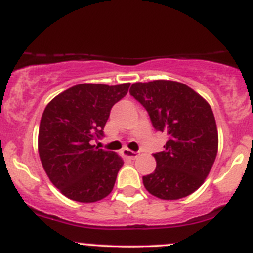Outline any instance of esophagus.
Listing matches in <instances>:
<instances>
[{
	"mask_svg": "<svg viewBox=\"0 0 253 253\" xmlns=\"http://www.w3.org/2000/svg\"><path fill=\"white\" fill-rule=\"evenodd\" d=\"M122 154L125 155L126 158H128V159H136L137 157H138V153L137 152H133V150L131 149H127V148H125L124 150H122Z\"/></svg>",
	"mask_w": 253,
	"mask_h": 253,
	"instance_id": "esophagus-1",
	"label": "esophagus"
}]
</instances>
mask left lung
I'll list each match as a JSON object with an SVG mask.
<instances>
[{
  "label": "left lung",
  "instance_id": "8db88e82",
  "mask_svg": "<svg viewBox=\"0 0 253 253\" xmlns=\"http://www.w3.org/2000/svg\"><path fill=\"white\" fill-rule=\"evenodd\" d=\"M129 93L149 114L157 131L169 141L154 155L157 168L143 176L150 195L180 200L202 186L218 153V128L211 105L197 91L176 81L137 82Z\"/></svg>",
  "mask_w": 253,
  "mask_h": 253
}]
</instances>
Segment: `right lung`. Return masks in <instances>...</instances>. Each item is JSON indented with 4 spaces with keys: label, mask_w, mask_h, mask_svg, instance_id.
I'll list each match as a JSON object with an SVG mask.
<instances>
[{
    "label": "right lung",
    "mask_w": 253,
    "mask_h": 253,
    "mask_svg": "<svg viewBox=\"0 0 253 253\" xmlns=\"http://www.w3.org/2000/svg\"><path fill=\"white\" fill-rule=\"evenodd\" d=\"M128 88L129 83L77 84L56 95L42 112L40 160L52 185L70 200L93 203L111 193L124 160L91 142L103 136L111 108Z\"/></svg>",
    "instance_id": "right-lung-1"
}]
</instances>
